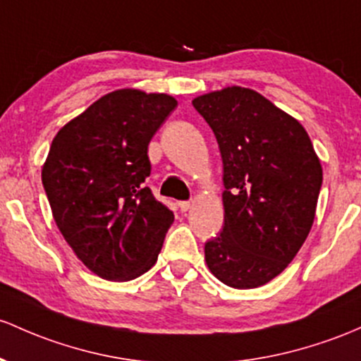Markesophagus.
<instances>
[{
  "label": "esophagus",
  "instance_id": "obj_1",
  "mask_svg": "<svg viewBox=\"0 0 361 361\" xmlns=\"http://www.w3.org/2000/svg\"><path fill=\"white\" fill-rule=\"evenodd\" d=\"M190 205H192L190 202H178V207H180L181 212H187L190 209Z\"/></svg>",
  "mask_w": 361,
  "mask_h": 361
}]
</instances>
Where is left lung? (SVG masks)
Here are the masks:
<instances>
[{"label":"left lung","instance_id":"left-lung-1","mask_svg":"<svg viewBox=\"0 0 361 361\" xmlns=\"http://www.w3.org/2000/svg\"><path fill=\"white\" fill-rule=\"evenodd\" d=\"M223 157L224 226L205 262L226 286L252 290L279 276L315 219L322 166L302 123L247 87L192 101Z\"/></svg>","mask_w":361,"mask_h":361}]
</instances>
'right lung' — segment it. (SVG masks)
Segmentation results:
<instances>
[{
	"mask_svg": "<svg viewBox=\"0 0 361 361\" xmlns=\"http://www.w3.org/2000/svg\"><path fill=\"white\" fill-rule=\"evenodd\" d=\"M178 101L118 89L59 128L42 185L63 238L89 271L132 281L157 262L174 216L154 199L147 147Z\"/></svg>",
	"mask_w": 361,
	"mask_h": 361,
	"instance_id": "obj_1",
	"label": "right lung"
}]
</instances>
